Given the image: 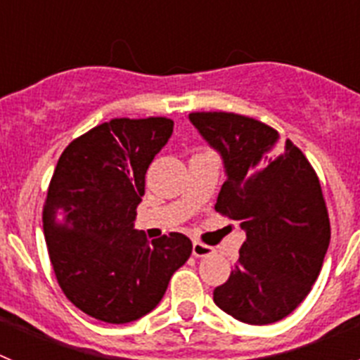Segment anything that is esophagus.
Returning <instances> with one entry per match:
<instances>
[{
    "mask_svg": "<svg viewBox=\"0 0 360 360\" xmlns=\"http://www.w3.org/2000/svg\"><path fill=\"white\" fill-rule=\"evenodd\" d=\"M214 252V249L212 247H209V245L202 243V241H193V256L196 257H205V256H211V254Z\"/></svg>",
    "mask_w": 360,
    "mask_h": 360,
    "instance_id": "1",
    "label": "esophagus"
}]
</instances>
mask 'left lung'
<instances>
[{
    "label": "left lung",
    "mask_w": 360,
    "mask_h": 360,
    "mask_svg": "<svg viewBox=\"0 0 360 360\" xmlns=\"http://www.w3.org/2000/svg\"><path fill=\"white\" fill-rule=\"evenodd\" d=\"M221 155L227 180L214 209L247 234L240 259L214 303L247 324L281 321L311 290L330 245V218L319 178L297 146L250 117L189 113Z\"/></svg>",
    "instance_id": "8db88e82"
}]
</instances>
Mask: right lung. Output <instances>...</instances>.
Listing matches in <instances>:
<instances>
[{
    "instance_id": "add662e5",
    "label": "right lung",
    "mask_w": 360,
    "mask_h": 360,
    "mask_svg": "<svg viewBox=\"0 0 360 360\" xmlns=\"http://www.w3.org/2000/svg\"><path fill=\"white\" fill-rule=\"evenodd\" d=\"M173 120L111 119L72 141L50 180L43 231L57 283L104 323L141 319L160 303L193 243L180 232L149 241L133 227L146 171Z\"/></svg>"
}]
</instances>
